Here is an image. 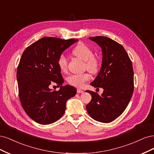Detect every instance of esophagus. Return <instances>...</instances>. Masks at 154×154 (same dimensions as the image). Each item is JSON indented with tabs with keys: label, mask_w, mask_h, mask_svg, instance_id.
<instances>
[{
	"label": "esophagus",
	"mask_w": 154,
	"mask_h": 154,
	"mask_svg": "<svg viewBox=\"0 0 154 154\" xmlns=\"http://www.w3.org/2000/svg\"><path fill=\"white\" fill-rule=\"evenodd\" d=\"M77 92L78 93H83L84 91H83L82 90H81V89H77Z\"/></svg>",
	"instance_id": "obj_1"
}]
</instances>
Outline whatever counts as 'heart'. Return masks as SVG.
<instances>
[{
  "mask_svg": "<svg viewBox=\"0 0 154 154\" xmlns=\"http://www.w3.org/2000/svg\"><path fill=\"white\" fill-rule=\"evenodd\" d=\"M74 55L85 61V68L91 73H95L99 68L98 59L94 56L93 51L86 45H79L72 51ZM57 65L63 72L68 70V59L64 54L59 56L57 60ZM90 79V75L88 72L83 73H73L67 77L68 82L72 86L82 88L87 81Z\"/></svg>",
  "mask_w": 154,
  "mask_h": 154,
  "instance_id": "1",
  "label": "heart"
}]
</instances>
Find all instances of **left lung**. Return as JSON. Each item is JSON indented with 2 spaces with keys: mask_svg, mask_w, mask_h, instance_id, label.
I'll return each mask as SVG.
<instances>
[{
  "mask_svg": "<svg viewBox=\"0 0 154 154\" xmlns=\"http://www.w3.org/2000/svg\"><path fill=\"white\" fill-rule=\"evenodd\" d=\"M102 48V63L98 75L90 84L102 88V95L86 91L92 97L86 110L94 120L109 123L120 116L127 107L134 91L132 61L123 47L105 36L89 38Z\"/></svg>",
  "mask_w": 154,
  "mask_h": 154,
  "instance_id": "8db88e82",
  "label": "left lung"
}]
</instances>
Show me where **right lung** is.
Wrapping results in <instances>:
<instances>
[{
    "label": "right lung",
    "mask_w": 154,
    "mask_h": 154,
    "mask_svg": "<svg viewBox=\"0 0 154 154\" xmlns=\"http://www.w3.org/2000/svg\"><path fill=\"white\" fill-rule=\"evenodd\" d=\"M77 41L44 37L23 52L17 72L19 98L24 111L34 122L42 125L56 122L65 112L67 100L76 95L75 88L63 86L64 79L57 60ZM52 83L60 86L59 91L50 88Z\"/></svg>",
    "instance_id": "right-lung-1"
}]
</instances>
